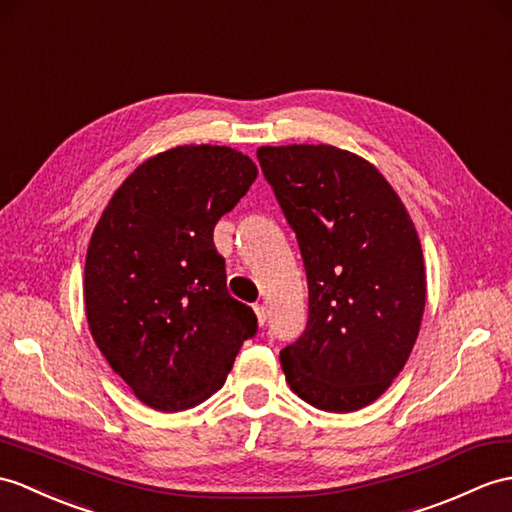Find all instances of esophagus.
<instances>
[{
    "label": "esophagus",
    "mask_w": 512,
    "mask_h": 512,
    "mask_svg": "<svg viewBox=\"0 0 512 512\" xmlns=\"http://www.w3.org/2000/svg\"><path fill=\"white\" fill-rule=\"evenodd\" d=\"M255 314H257L259 325L264 327V325L268 323V307H266L264 303H257V305H255Z\"/></svg>",
    "instance_id": "esophagus-1"
}]
</instances>
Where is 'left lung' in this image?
<instances>
[{
  "label": "left lung",
  "instance_id": "1",
  "mask_svg": "<svg viewBox=\"0 0 512 512\" xmlns=\"http://www.w3.org/2000/svg\"><path fill=\"white\" fill-rule=\"evenodd\" d=\"M301 248L310 314L281 368L327 412L373 403L406 366L425 307V268L406 207L371 163L334 146L259 148Z\"/></svg>",
  "mask_w": 512,
  "mask_h": 512
}]
</instances>
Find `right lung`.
<instances>
[{"instance_id": "add662e5", "label": "right lung", "mask_w": 512, "mask_h": 512, "mask_svg": "<svg viewBox=\"0 0 512 512\" xmlns=\"http://www.w3.org/2000/svg\"><path fill=\"white\" fill-rule=\"evenodd\" d=\"M257 176L227 146H178L144 161L113 194L85 264V307L98 349L139 401L194 408L227 379L251 307L227 290L213 229Z\"/></svg>"}]
</instances>
